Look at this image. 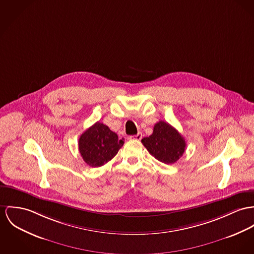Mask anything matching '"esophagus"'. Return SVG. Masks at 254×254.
I'll list each match as a JSON object with an SVG mask.
<instances>
[{"label": "esophagus", "mask_w": 254, "mask_h": 254, "mask_svg": "<svg viewBox=\"0 0 254 254\" xmlns=\"http://www.w3.org/2000/svg\"><path fill=\"white\" fill-rule=\"evenodd\" d=\"M141 138H142V133L141 132H138L136 135H132V136L129 137V139L130 140H141Z\"/></svg>", "instance_id": "34e87169"}]
</instances>
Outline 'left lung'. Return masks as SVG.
Wrapping results in <instances>:
<instances>
[{"mask_svg":"<svg viewBox=\"0 0 254 254\" xmlns=\"http://www.w3.org/2000/svg\"><path fill=\"white\" fill-rule=\"evenodd\" d=\"M141 142L152 156L165 164L175 163L187 146L179 131L163 121L156 123L152 135L144 137Z\"/></svg>","mask_w":254,"mask_h":254,"instance_id":"obj_1","label":"left lung"}]
</instances>
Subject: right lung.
<instances>
[{
	"label": "right lung",
	"instance_id": "obj_1",
	"mask_svg": "<svg viewBox=\"0 0 254 254\" xmlns=\"http://www.w3.org/2000/svg\"><path fill=\"white\" fill-rule=\"evenodd\" d=\"M124 139L102 123L97 122L79 138L78 147L83 160L91 167H99L117 155Z\"/></svg>",
	"mask_w": 254,
	"mask_h": 254
}]
</instances>
